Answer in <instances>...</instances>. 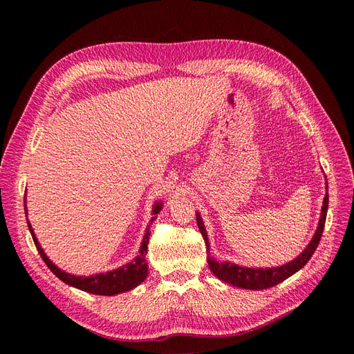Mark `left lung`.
Masks as SVG:
<instances>
[{
	"label": "left lung",
	"instance_id": "left-lung-1",
	"mask_svg": "<svg viewBox=\"0 0 354 354\" xmlns=\"http://www.w3.org/2000/svg\"><path fill=\"white\" fill-rule=\"evenodd\" d=\"M326 189H328V183H326ZM326 211H328V194L324 198L322 214H320L315 236L306 246V250L292 261H289L281 267H267V269H261V267H259V269H251V267H242V266L229 263V261L218 263L208 254L209 270L214 273V276H217L218 279L223 282H227L233 286L243 288V289H255V291H259V289L272 288L277 283L283 282L285 279H288L289 276H292L299 269H303V267L308 263V260L312 259V255L315 254L317 245L320 242V238H322L325 220H326ZM196 221H198V227L202 233V238H203V241H205L207 251H209L208 234H207L205 227H203V223H202V218L199 214H196Z\"/></svg>",
	"mask_w": 354,
	"mask_h": 354
}]
</instances>
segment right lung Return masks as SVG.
I'll use <instances>...</instances> for the list:
<instances>
[{"label": "right lung", "instance_id": "right-lung-1", "mask_svg": "<svg viewBox=\"0 0 354 354\" xmlns=\"http://www.w3.org/2000/svg\"><path fill=\"white\" fill-rule=\"evenodd\" d=\"M160 209H162V203L155 202L153 211H152L155 217L151 220V223L156 218V214H159ZM25 214H28L26 205H25ZM28 227H29V232L32 234V239H34V243L37 246V250H38V252L41 255V259L44 260V263L47 264L48 269L53 273H55L60 281H63V282L73 286V288H78V289H81V291L95 294V295H115V294H121V292H125V291H130V289L136 288L137 285H140L147 277L146 254H147L149 236H151V233H149V229H146V234H145L142 246H140V252H138V255L136 257V259L131 263H128V264L120 267V269L111 270L108 273H99V274H93V276L85 277V276L69 274L66 272L60 270L57 266L53 264L50 261L48 257L46 255L44 250H42L41 245L38 243V239L35 238V233H34V230H32V226H30L29 221H28Z\"/></svg>", "mask_w": 354, "mask_h": 354}]
</instances>
